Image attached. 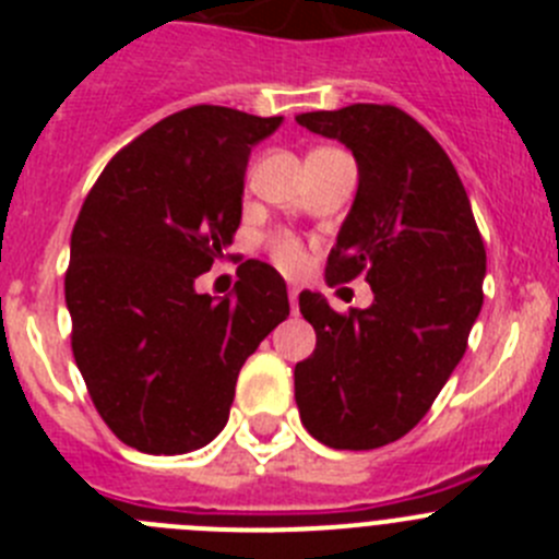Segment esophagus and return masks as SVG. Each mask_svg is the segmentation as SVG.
<instances>
[{
	"label": "esophagus",
	"instance_id": "obj_1",
	"mask_svg": "<svg viewBox=\"0 0 559 559\" xmlns=\"http://www.w3.org/2000/svg\"><path fill=\"white\" fill-rule=\"evenodd\" d=\"M288 299H290V308L296 310V302H299V288H296V285H290L288 288Z\"/></svg>",
	"mask_w": 559,
	"mask_h": 559
}]
</instances>
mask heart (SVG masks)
Wrapping results in <instances>:
<instances>
[{
  "label": "heart",
  "mask_w": 559,
  "mask_h": 559,
  "mask_svg": "<svg viewBox=\"0 0 559 559\" xmlns=\"http://www.w3.org/2000/svg\"><path fill=\"white\" fill-rule=\"evenodd\" d=\"M274 260L283 265L285 271H296V269H302L305 251H302V246L296 243L294 237H276V240H274Z\"/></svg>",
  "instance_id": "1"
}]
</instances>
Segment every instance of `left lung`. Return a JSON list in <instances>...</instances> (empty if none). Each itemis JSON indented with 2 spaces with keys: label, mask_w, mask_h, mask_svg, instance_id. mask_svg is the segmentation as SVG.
Wrapping results in <instances>:
<instances>
[{
  "label": "left lung",
  "mask_w": 559,
  "mask_h": 559,
  "mask_svg": "<svg viewBox=\"0 0 559 559\" xmlns=\"http://www.w3.org/2000/svg\"><path fill=\"white\" fill-rule=\"evenodd\" d=\"M296 122L349 147L358 192L328 257V283L367 274L372 305L335 313L299 294L316 349L296 364L302 426L335 451H372L426 417L467 349L487 251L456 167L394 106L355 103Z\"/></svg>",
  "instance_id": "left-lung-1"
}]
</instances>
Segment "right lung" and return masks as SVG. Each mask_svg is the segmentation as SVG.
Masks as SVG:
<instances>
[{
  "instance_id": "right-lung-1",
  "label": "right lung",
  "mask_w": 559,
  "mask_h": 559,
  "mask_svg": "<svg viewBox=\"0 0 559 559\" xmlns=\"http://www.w3.org/2000/svg\"><path fill=\"white\" fill-rule=\"evenodd\" d=\"M283 126L192 106L122 147L83 201L69 243L72 353L92 403L126 445L153 456L210 445L240 367L290 313L285 280L240 265L229 296L195 280L231 246L251 147Z\"/></svg>"
}]
</instances>
